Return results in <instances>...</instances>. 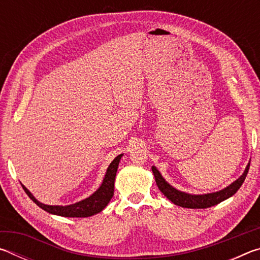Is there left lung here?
I'll list each match as a JSON object with an SVG mask.
<instances>
[{"mask_svg":"<svg viewBox=\"0 0 260 260\" xmlns=\"http://www.w3.org/2000/svg\"><path fill=\"white\" fill-rule=\"evenodd\" d=\"M249 167H250V162L248 164V166H246L244 173L242 174L235 182L230 184L227 188L217 192L205 193V195H190V193L179 191L172 186H170V184L162 179L159 171H158L155 166H152L151 170L153 172V175H155L156 183L158 188H159V190L164 193V195L171 202H172V203L187 209H206V208H211V206L217 205L220 203V202L230 199L231 196L234 195V193L239 190L240 187L242 186V183L244 182L246 174H248Z\"/></svg>","mask_w":260,"mask_h":260,"instance_id":"obj_1","label":"left lung"}]
</instances>
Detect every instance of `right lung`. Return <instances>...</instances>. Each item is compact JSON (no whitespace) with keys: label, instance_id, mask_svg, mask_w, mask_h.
I'll list each match as a JSON object with an SVG mask.
<instances>
[{"label":"right lung","instance_id":"obj_1","mask_svg":"<svg viewBox=\"0 0 260 260\" xmlns=\"http://www.w3.org/2000/svg\"><path fill=\"white\" fill-rule=\"evenodd\" d=\"M122 155L117 156L112 160L111 164L108 167L107 174L103 180V183L101 184V187L96 190L93 195L88 197V199L83 200L81 202H78L76 204L68 205V206H58V205H46L42 204L40 202L34 199V196L30 193L27 188L23 186V189L25 192L27 193L28 197L32 200L35 204L40 206L42 210L47 211V212L61 215V217H70V218H85L90 217L102 211L105 206L108 205L110 200L113 196L114 190V179H116L118 165H119V160Z\"/></svg>","mask_w":260,"mask_h":260}]
</instances>
